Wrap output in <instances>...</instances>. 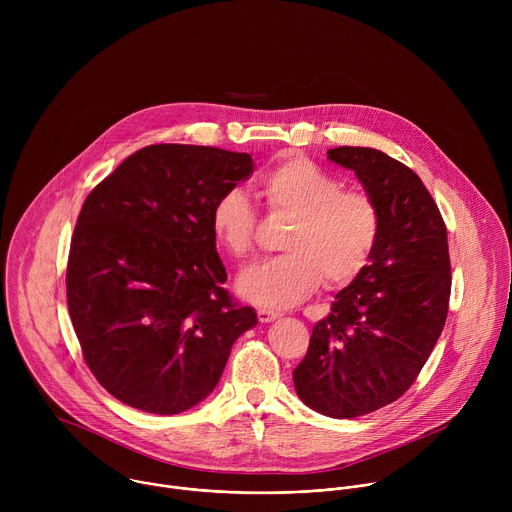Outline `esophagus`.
I'll list each match as a JSON object with an SVG mask.
<instances>
[{
    "label": "esophagus",
    "mask_w": 512,
    "mask_h": 512,
    "mask_svg": "<svg viewBox=\"0 0 512 512\" xmlns=\"http://www.w3.org/2000/svg\"><path fill=\"white\" fill-rule=\"evenodd\" d=\"M279 316H281L279 312H273V310H267V308H261V310L257 312V318H259L261 324H269V322L277 320Z\"/></svg>",
    "instance_id": "esophagus-1"
}]
</instances>
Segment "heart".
I'll return each mask as SVG.
<instances>
[{"label": "heart", "instance_id": "obj_1", "mask_svg": "<svg viewBox=\"0 0 512 512\" xmlns=\"http://www.w3.org/2000/svg\"><path fill=\"white\" fill-rule=\"evenodd\" d=\"M259 196L277 214L294 216L283 247L287 255L251 265L237 277L239 296L267 310L300 304L320 287L346 285L369 265L381 233L375 200L302 156H291L259 180ZM257 214L241 188L225 190L212 204L216 245L243 259L253 249Z\"/></svg>", "mask_w": 512, "mask_h": 512}]
</instances>
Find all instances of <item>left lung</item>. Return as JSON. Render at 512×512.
<instances>
[{"mask_svg": "<svg viewBox=\"0 0 512 512\" xmlns=\"http://www.w3.org/2000/svg\"><path fill=\"white\" fill-rule=\"evenodd\" d=\"M328 158L375 200L381 233L369 265L314 326L294 385L310 409L352 419L413 385L444 330L452 273L444 218L413 170L373 148L342 145Z\"/></svg>", "mask_w": 512, "mask_h": 512, "instance_id": "obj_1", "label": "left lung"}]
</instances>
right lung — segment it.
Returning <instances> with one entry per match:
<instances>
[{"mask_svg":"<svg viewBox=\"0 0 512 512\" xmlns=\"http://www.w3.org/2000/svg\"><path fill=\"white\" fill-rule=\"evenodd\" d=\"M255 170L249 154L148 145L85 200L66 269L83 356L121 403L176 415L221 381L235 340L257 326L233 304L210 227L214 200Z\"/></svg>","mask_w":512,"mask_h":512,"instance_id":"right-lung-1","label":"right lung"}]
</instances>
